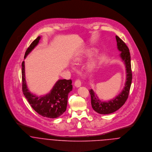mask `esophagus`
<instances>
[{
	"label": "esophagus",
	"instance_id": "1",
	"mask_svg": "<svg viewBox=\"0 0 152 152\" xmlns=\"http://www.w3.org/2000/svg\"><path fill=\"white\" fill-rule=\"evenodd\" d=\"M74 85L76 87H80L81 86V82L80 81V80H77L75 81V83H74Z\"/></svg>",
	"mask_w": 152,
	"mask_h": 152
}]
</instances>
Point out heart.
I'll return each instance as SVG.
<instances>
[{
    "label": "heart",
    "mask_w": 152,
    "mask_h": 152,
    "mask_svg": "<svg viewBox=\"0 0 152 152\" xmlns=\"http://www.w3.org/2000/svg\"><path fill=\"white\" fill-rule=\"evenodd\" d=\"M91 53H92V52H91L90 50H87V51L85 52L84 56L82 57L81 58H80V59H78V60H82V59H83V58H84V57L90 56V55L91 54ZM96 65V61L94 60V61H91V62L88 64V71H89V72L92 71L94 69V68H95Z\"/></svg>",
    "instance_id": "obj_1"
}]
</instances>
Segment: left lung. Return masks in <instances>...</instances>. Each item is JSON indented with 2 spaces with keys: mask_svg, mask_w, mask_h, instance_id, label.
I'll list each match as a JSON object with an SVG mask.
<instances>
[{
  "mask_svg": "<svg viewBox=\"0 0 152 152\" xmlns=\"http://www.w3.org/2000/svg\"><path fill=\"white\" fill-rule=\"evenodd\" d=\"M116 40L117 42L118 49L121 52L120 57L124 62L126 67V83L122 92L115 98L107 102H102L101 101L92 89H90L89 91L91 98L92 107L95 112L100 114H109L121 108L128 98L130 86L132 84V73L131 69L129 50L126 44L117 36H116Z\"/></svg>",
  "mask_w": 152,
  "mask_h": 152,
  "instance_id": "1",
  "label": "left lung"
}]
</instances>
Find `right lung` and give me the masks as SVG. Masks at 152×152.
Returning <instances> with one entry per match:
<instances>
[{
    "label": "right lung",
    "mask_w": 152,
    "mask_h": 152,
    "mask_svg": "<svg viewBox=\"0 0 152 152\" xmlns=\"http://www.w3.org/2000/svg\"><path fill=\"white\" fill-rule=\"evenodd\" d=\"M39 36L27 49L24 58L39 43ZM22 91L24 96L33 109L39 114L48 118H56L61 116L66 109L68 95L72 89L71 80H59L50 93L44 96H36L31 93L27 87L25 78L24 61L22 64Z\"/></svg>",
    "instance_id": "1"
}]
</instances>
